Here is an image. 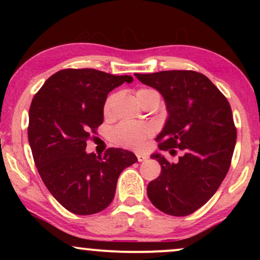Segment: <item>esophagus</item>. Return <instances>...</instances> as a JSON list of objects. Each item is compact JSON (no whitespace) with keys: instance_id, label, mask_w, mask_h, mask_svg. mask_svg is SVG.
Wrapping results in <instances>:
<instances>
[{"instance_id":"34e87169","label":"esophagus","mask_w":260,"mask_h":260,"mask_svg":"<svg viewBox=\"0 0 260 260\" xmlns=\"http://www.w3.org/2000/svg\"><path fill=\"white\" fill-rule=\"evenodd\" d=\"M137 159H138L139 162H142V161H145L148 159V155L142 154V153H137Z\"/></svg>"}]
</instances>
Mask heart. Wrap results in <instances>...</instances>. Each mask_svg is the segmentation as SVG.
<instances>
[{
	"label": "heart",
	"instance_id": "obj_1",
	"mask_svg": "<svg viewBox=\"0 0 260 260\" xmlns=\"http://www.w3.org/2000/svg\"><path fill=\"white\" fill-rule=\"evenodd\" d=\"M155 92L150 89H139L137 90L136 95L137 99L140 103V100L145 96V95ZM117 99V95L111 94L106 98L105 103L103 106V112L105 117H110L112 115L113 106H115V101ZM154 128L150 123L147 122H140V123H129V122H123V123L117 124L111 131V139L115 144L120 145V147L128 148V149H142L144 145L145 140L149 137L153 136Z\"/></svg>",
	"mask_w": 260,
	"mask_h": 260
}]
</instances>
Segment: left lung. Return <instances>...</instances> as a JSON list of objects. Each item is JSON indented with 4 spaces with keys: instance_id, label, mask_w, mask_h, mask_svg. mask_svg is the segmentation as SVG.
I'll return each mask as SVG.
<instances>
[{
    "instance_id": "1",
    "label": "left lung",
    "mask_w": 260,
    "mask_h": 260,
    "mask_svg": "<svg viewBox=\"0 0 260 260\" xmlns=\"http://www.w3.org/2000/svg\"><path fill=\"white\" fill-rule=\"evenodd\" d=\"M134 76L166 103L169 116L156 137L159 149L171 155L176 148L182 150L177 162L151 154L161 174L148 184V197L162 213L189 215L215 194L230 169L237 138L231 106L208 77L194 71Z\"/></svg>"
}]
</instances>
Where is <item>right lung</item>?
<instances>
[{
  "label": "right lung",
  "instance_id": "1",
  "mask_svg": "<svg viewBox=\"0 0 260 260\" xmlns=\"http://www.w3.org/2000/svg\"><path fill=\"white\" fill-rule=\"evenodd\" d=\"M131 76L101 71H58L35 94L29 109L28 139L41 180L62 207L91 215L112 202L121 172L138 161L132 151L109 148L88 154L86 140L103 123L107 94Z\"/></svg>",
  "mask_w": 260,
  "mask_h": 260
}]
</instances>
